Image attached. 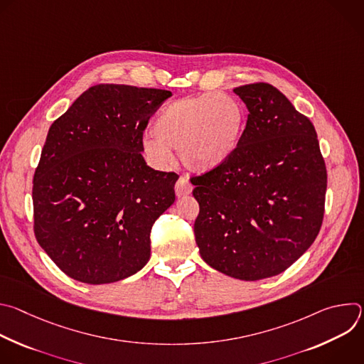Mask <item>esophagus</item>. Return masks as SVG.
<instances>
[{"instance_id":"esophagus-1","label":"esophagus","mask_w":364,"mask_h":364,"mask_svg":"<svg viewBox=\"0 0 364 364\" xmlns=\"http://www.w3.org/2000/svg\"><path fill=\"white\" fill-rule=\"evenodd\" d=\"M191 191H193L191 183H190L187 178L180 177L178 181L176 183V196H177V197H186V196H188Z\"/></svg>"}]
</instances>
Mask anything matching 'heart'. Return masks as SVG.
Wrapping results in <instances>:
<instances>
[{
	"label": "heart",
	"mask_w": 364,
	"mask_h": 364,
	"mask_svg": "<svg viewBox=\"0 0 364 364\" xmlns=\"http://www.w3.org/2000/svg\"><path fill=\"white\" fill-rule=\"evenodd\" d=\"M246 127L242 103L228 93H204L171 102L154 121L155 138L144 139L148 157L170 164L172 149L197 173L223 167L239 148Z\"/></svg>",
	"instance_id": "b5f03b06"
}]
</instances>
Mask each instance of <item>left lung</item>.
Here are the masks:
<instances>
[{"label": "left lung", "instance_id": "1", "mask_svg": "<svg viewBox=\"0 0 364 364\" xmlns=\"http://www.w3.org/2000/svg\"><path fill=\"white\" fill-rule=\"evenodd\" d=\"M249 111L233 157L193 177L200 213L194 236L203 261L242 281L275 277L316 240L327 171L317 132L277 87H235Z\"/></svg>", "mask_w": 364, "mask_h": 364}]
</instances>
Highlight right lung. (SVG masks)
<instances>
[{"mask_svg": "<svg viewBox=\"0 0 364 364\" xmlns=\"http://www.w3.org/2000/svg\"><path fill=\"white\" fill-rule=\"evenodd\" d=\"M173 93L96 85L51 124L33 180L34 233L68 277L111 284L149 261V233L176 200V173L142 157V131Z\"/></svg>", "mask_w": 364, "mask_h": 364, "instance_id": "add662e5", "label": "right lung"}]
</instances>
